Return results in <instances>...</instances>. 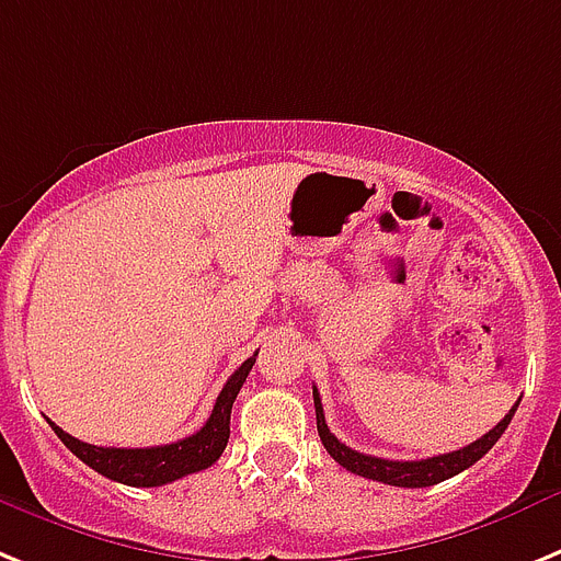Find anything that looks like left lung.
Returning a JSON list of instances; mask_svg holds the SVG:
<instances>
[{"mask_svg": "<svg viewBox=\"0 0 561 561\" xmlns=\"http://www.w3.org/2000/svg\"><path fill=\"white\" fill-rule=\"evenodd\" d=\"M313 404H317V431L324 450H328V454L342 465V468L356 473V477L374 479V482H385V484H397V488H431V484L445 482V479L462 473V470L470 468V465H477L479 459H482L493 445H496L499 436H502L505 427L511 425L516 408H519V402L513 404L511 411L505 413V419H502L493 431L484 433L482 439L470 442L468 448L450 450V454H442V456H431V459H416V462H397V459H382V456L359 454V450L342 445V442L331 433L328 422H324L322 399H319L317 388H313Z\"/></svg>", "mask_w": 561, "mask_h": 561, "instance_id": "8db88e82", "label": "left lung"}]
</instances>
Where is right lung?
Here are the masks:
<instances>
[{"mask_svg":"<svg viewBox=\"0 0 561 561\" xmlns=\"http://www.w3.org/2000/svg\"><path fill=\"white\" fill-rule=\"evenodd\" d=\"M253 362H256V353L230 374L222 393L216 397L208 422L196 433H191L185 439L171 442V445H157V448H99V445L73 439L70 433L56 427L54 422H50V427L65 442V448L70 454L79 456L88 468L113 479V482L130 484V488H159V484L176 482L187 473L210 468L222 456V450L228 448L230 408L237 402V393L242 390L248 374H251Z\"/></svg>","mask_w":561,"mask_h":561,"instance_id":"right-lung-1","label":"right lung"}]
</instances>
